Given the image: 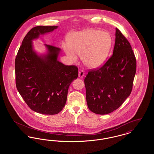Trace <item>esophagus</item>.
<instances>
[{
    "instance_id": "34e87169",
    "label": "esophagus",
    "mask_w": 154,
    "mask_h": 154,
    "mask_svg": "<svg viewBox=\"0 0 154 154\" xmlns=\"http://www.w3.org/2000/svg\"><path fill=\"white\" fill-rule=\"evenodd\" d=\"M84 75V72L82 70H80L79 72V77H83Z\"/></svg>"
}]
</instances>
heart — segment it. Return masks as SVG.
I'll list each match as a JSON object with an SVG mask.
<instances>
[{
  "label": "heart",
  "instance_id": "heart-1",
  "mask_svg": "<svg viewBox=\"0 0 154 154\" xmlns=\"http://www.w3.org/2000/svg\"><path fill=\"white\" fill-rule=\"evenodd\" d=\"M111 37L106 32L87 29L70 36L69 43L63 45L64 50L74 61L82 55L86 66L95 68L100 66L107 58L111 46Z\"/></svg>",
  "mask_w": 154,
  "mask_h": 154
}]
</instances>
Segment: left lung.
<instances>
[{
    "label": "left lung",
    "mask_w": 154,
    "mask_h": 154,
    "mask_svg": "<svg viewBox=\"0 0 154 154\" xmlns=\"http://www.w3.org/2000/svg\"><path fill=\"white\" fill-rule=\"evenodd\" d=\"M136 71L132 47L116 28L113 54L101 67L89 70L84 79L88 109L101 115L117 110L132 92Z\"/></svg>",
    "instance_id": "obj_1"
}]
</instances>
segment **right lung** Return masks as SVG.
<instances>
[{
	"mask_svg": "<svg viewBox=\"0 0 154 154\" xmlns=\"http://www.w3.org/2000/svg\"><path fill=\"white\" fill-rule=\"evenodd\" d=\"M57 26H37L24 37L15 60L16 87L31 110L54 115L64 107L69 85L78 77V67L58 60L60 48L45 45L44 57L33 51L32 42L40 34L50 32Z\"/></svg>",
	"mask_w": 154,
	"mask_h": 154,
	"instance_id": "obj_1",
	"label": "right lung"
}]
</instances>
